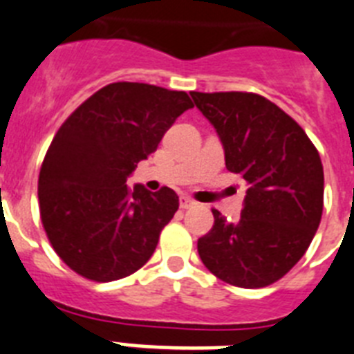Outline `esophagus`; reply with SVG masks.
Here are the masks:
<instances>
[{
  "mask_svg": "<svg viewBox=\"0 0 354 354\" xmlns=\"http://www.w3.org/2000/svg\"><path fill=\"white\" fill-rule=\"evenodd\" d=\"M196 205L194 199H190L189 196H181L180 198V208H183V210H187V208H192Z\"/></svg>",
  "mask_w": 354,
  "mask_h": 354,
  "instance_id": "obj_1",
  "label": "esophagus"
}]
</instances>
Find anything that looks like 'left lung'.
Wrapping results in <instances>:
<instances>
[{
    "label": "left lung",
    "instance_id": "left-lung-1",
    "mask_svg": "<svg viewBox=\"0 0 354 354\" xmlns=\"http://www.w3.org/2000/svg\"><path fill=\"white\" fill-rule=\"evenodd\" d=\"M219 135L226 169L248 183L241 219L212 210L214 226L198 241L212 274L260 288L283 278L306 253L324 203L319 151L305 130L253 92H190Z\"/></svg>",
    "mask_w": 354,
    "mask_h": 354
}]
</instances>
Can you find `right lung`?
Returning a JSON list of instances; mask_svg holds the SVG:
<instances>
[{
	"label": "right lung",
	"instance_id": "add662e5",
	"mask_svg": "<svg viewBox=\"0 0 354 354\" xmlns=\"http://www.w3.org/2000/svg\"><path fill=\"white\" fill-rule=\"evenodd\" d=\"M192 106L183 91L118 82L60 126L39 174V208L55 253L80 276L126 278L155 253L178 196L169 187L131 190L126 178Z\"/></svg>",
	"mask_w": 354,
	"mask_h": 354
}]
</instances>
